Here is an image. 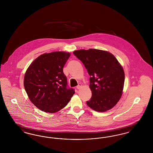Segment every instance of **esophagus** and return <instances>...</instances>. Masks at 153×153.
<instances>
[{
  "label": "esophagus",
  "mask_w": 153,
  "mask_h": 153,
  "mask_svg": "<svg viewBox=\"0 0 153 153\" xmlns=\"http://www.w3.org/2000/svg\"><path fill=\"white\" fill-rule=\"evenodd\" d=\"M81 86H82V85H81V84H79V85L77 86V89H80V88H81Z\"/></svg>",
  "instance_id": "34e87169"
}]
</instances>
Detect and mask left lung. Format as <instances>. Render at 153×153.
Here are the masks:
<instances>
[{
    "label": "left lung",
    "instance_id": "obj_1",
    "mask_svg": "<svg viewBox=\"0 0 153 153\" xmlns=\"http://www.w3.org/2000/svg\"><path fill=\"white\" fill-rule=\"evenodd\" d=\"M83 63L91 76V100L87 104L98 112L113 108L120 100L123 89L124 72L115 57L108 51L81 49L73 52Z\"/></svg>",
    "mask_w": 153,
    "mask_h": 153
}]
</instances>
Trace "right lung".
I'll return each mask as SVG.
<instances>
[{
    "mask_svg": "<svg viewBox=\"0 0 153 153\" xmlns=\"http://www.w3.org/2000/svg\"><path fill=\"white\" fill-rule=\"evenodd\" d=\"M69 53L54 51L39 56L30 65L24 77V87L30 101L45 112L64 108L74 94L67 88L63 68Z\"/></svg>",
    "mask_w": 153,
    "mask_h": 153,
    "instance_id": "right-lung-1",
    "label": "right lung"
}]
</instances>
